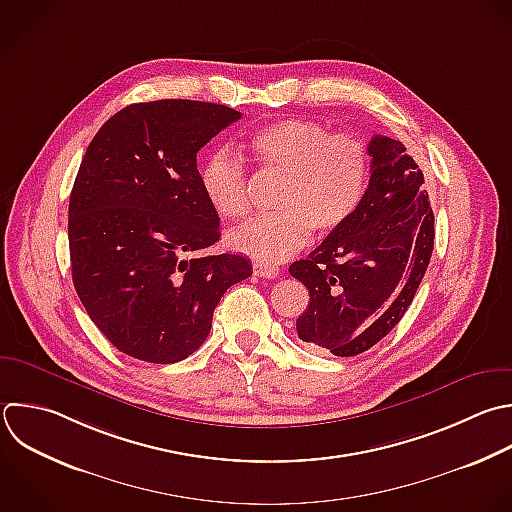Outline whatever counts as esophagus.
<instances>
[{
  "mask_svg": "<svg viewBox=\"0 0 512 512\" xmlns=\"http://www.w3.org/2000/svg\"><path fill=\"white\" fill-rule=\"evenodd\" d=\"M252 268H254V276L268 278V280H274V278H278V274H280V268H278V266L264 264V262H254Z\"/></svg>",
  "mask_w": 512,
  "mask_h": 512,
  "instance_id": "obj_1",
  "label": "esophagus"
}]
</instances>
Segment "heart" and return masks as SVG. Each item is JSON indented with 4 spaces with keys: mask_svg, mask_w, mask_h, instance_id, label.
Segmentation results:
<instances>
[{
    "mask_svg": "<svg viewBox=\"0 0 512 512\" xmlns=\"http://www.w3.org/2000/svg\"><path fill=\"white\" fill-rule=\"evenodd\" d=\"M264 170L286 176L276 208L228 234V246L256 262H280L316 238L336 234L358 210L368 184V150L350 134H332L326 126L286 118L252 132L242 142ZM200 186L212 210L238 220L250 210L244 162L218 150L200 168Z\"/></svg>",
    "mask_w": 512,
    "mask_h": 512,
    "instance_id": "b5f03b06",
    "label": "heart"
}]
</instances>
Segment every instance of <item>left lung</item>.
Instances as JSON below:
<instances>
[{
  "instance_id": "8db88e82",
  "label": "left lung",
  "mask_w": 512,
  "mask_h": 512,
  "mask_svg": "<svg viewBox=\"0 0 512 512\" xmlns=\"http://www.w3.org/2000/svg\"><path fill=\"white\" fill-rule=\"evenodd\" d=\"M368 154L370 182L354 216L288 268L310 292L298 338L334 356L366 352L400 322L434 248L424 176L404 144L374 136Z\"/></svg>"
}]
</instances>
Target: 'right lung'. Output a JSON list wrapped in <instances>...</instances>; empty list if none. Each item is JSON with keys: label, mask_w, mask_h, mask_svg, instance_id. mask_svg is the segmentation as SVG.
<instances>
[{"label": "right lung", "mask_w": 512, "mask_h": 512, "mask_svg": "<svg viewBox=\"0 0 512 512\" xmlns=\"http://www.w3.org/2000/svg\"><path fill=\"white\" fill-rule=\"evenodd\" d=\"M240 118L210 102L132 104L84 154L68 214L72 278L92 322L132 358H188L224 292L252 276L244 256L204 254L220 218L196 166L200 148Z\"/></svg>", "instance_id": "add662e5"}]
</instances>
